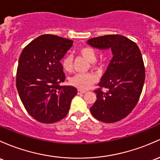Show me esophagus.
Masks as SVG:
<instances>
[{
	"label": "esophagus",
	"instance_id": "obj_1",
	"mask_svg": "<svg viewBox=\"0 0 160 160\" xmlns=\"http://www.w3.org/2000/svg\"><path fill=\"white\" fill-rule=\"evenodd\" d=\"M78 94H82V93H85L86 91L85 90H82V89H78Z\"/></svg>",
	"mask_w": 160,
	"mask_h": 160
}]
</instances>
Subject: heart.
Here are the masks:
<instances>
[{"mask_svg": "<svg viewBox=\"0 0 160 160\" xmlns=\"http://www.w3.org/2000/svg\"><path fill=\"white\" fill-rule=\"evenodd\" d=\"M79 53L89 62L93 63L97 58V54L90 47H83L79 50ZM63 68L67 72L73 70V58L71 55H66L61 61ZM97 81V77L93 73H77L70 79V83L80 89H88Z\"/></svg>", "mask_w": 160, "mask_h": 160, "instance_id": "obj_1", "label": "heart"}]
</instances>
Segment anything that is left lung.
<instances>
[{
	"instance_id": "1",
	"label": "left lung",
	"mask_w": 160,
	"mask_h": 160,
	"mask_svg": "<svg viewBox=\"0 0 160 160\" xmlns=\"http://www.w3.org/2000/svg\"><path fill=\"white\" fill-rule=\"evenodd\" d=\"M87 43L101 50L110 48L113 55L98 84L100 88L94 91L97 99L91 113L102 122H118L132 112L142 92L145 68L141 52L136 43L121 35L92 38Z\"/></svg>"
}]
</instances>
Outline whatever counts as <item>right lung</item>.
<instances>
[{
    "label": "right lung",
    "mask_w": 160,
    "mask_h": 160,
    "mask_svg": "<svg viewBox=\"0 0 160 160\" xmlns=\"http://www.w3.org/2000/svg\"><path fill=\"white\" fill-rule=\"evenodd\" d=\"M73 42L54 35H42L21 52L17 91L26 111L38 122L52 124L64 118L77 93L72 86H60L65 80L60 61Z\"/></svg>",
    "instance_id": "obj_1"
}]
</instances>
